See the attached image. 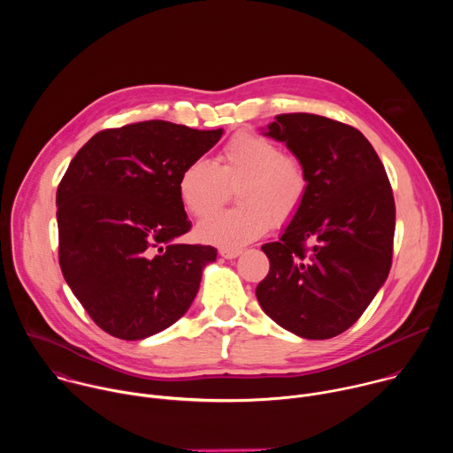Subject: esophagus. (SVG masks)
Wrapping results in <instances>:
<instances>
[{"instance_id":"1","label":"esophagus","mask_w":453,"mask_h":453,"mask_svg":"<svg viewBox=\"0 0 453 453\" xmlns=\"http://www.w3.org/2000/svg\"><path fill=\"white\" fill-rule=\"evenodd\" d=\"M220 256H224L226 257V260H233V257H236V256H240V249H226V247H222L220 250Z\"/></svg>"}]
</instances>
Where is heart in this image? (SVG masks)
<instances>
[{
    "label": "heart",
    "mask_w": 453,
    "mask_h": 453,
    "mask_svg": "<svg viewBox=\"0 0 453 453\" xmlns=\"http://www.w3.org/2000/svg\"><path fill=\"white\" fill-rule=\"evenodd\" d=\"M239 186L238 209L214 214L229 187ZM310 188L303 161L260 134L236 133L219 150L215 163L193 159L179 173L177 191L184 210L204 219L201 240L240 249L264 236L273 226H285L301 211Z\"/></svg>",
    "instance_id": "1"
}]
</instances>
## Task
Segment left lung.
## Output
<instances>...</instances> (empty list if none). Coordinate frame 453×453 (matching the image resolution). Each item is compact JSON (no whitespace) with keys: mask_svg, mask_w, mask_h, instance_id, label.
<instances>
[{"mask_svg":"<svg viewBox=\"0 0 453 453\" xmlns=\"http://www.w3.org/2000/svg\"><path fill=\"white\" fill-rule=\"evenodd\" d=\"M265 134L303 161L310 188L280 240L262 245L271 271L256 297L303 339L337 337L391 271L396 206L389 177L364 134L337 119L278 114Z\"/></svg>","mask_w":453,"mask_h":453,"instance_id":"8db88e82","label":"left lung"}]
</instances>
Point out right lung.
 <instances>
[{
    "instance_id": "right-lung-1",
    "label": "right lung",
    "mask_w": 453,
    "mask_h": 453,
    "mask_svg": "<svg viewBox=\"0 0 453 453\" xmlns=\"http://www.w3.org/2000/svg\"><path fill=\"white\" fill-rule=\"evenodd\" d=\"M165 119L96 133L57 188L58 264L89 317L123 341L156 335L196 299L211 245L177 243L191 224L180 170L222 136Z\"/></svg>"
}]
</instances>
